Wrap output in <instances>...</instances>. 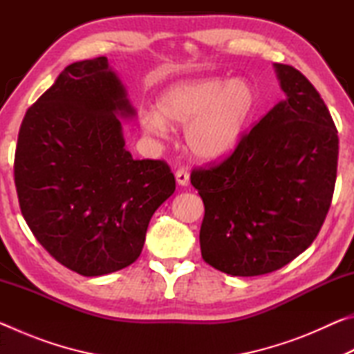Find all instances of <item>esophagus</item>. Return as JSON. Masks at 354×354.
I'll return each mask as SVG.
<instances>
[{
	"instance_id": "34e87169",
	"label": "esophagus",
	"mask_w": 354,
	"mask_h": 354,
	"mask_svg": "<svg viewBox=\"0 0 354 354\" xmlns=\"http://www.w3.org/2000/svg\"><path fill=\"white\" fill-rule=\"evenodd\" d=\"M189 179H190V173H189L187 169H184V167H181V169H178V171H176V181H178V184L187 185L189 184Z\"/></svg>"
}]
</instances>
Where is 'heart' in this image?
Returning <instances> with one entry per match:
<instances>
[{
  "instance_id": "b5f03b06",
  "label": "heart",
  "mask_w": 354,
  "mask_h": 354,
  "mask_svg": "<svg viewBox=\"0 0 354 354\" xmlns=\"http://www.w3.org/2000/svg\"><path fill=\"white\" fill-rule=\"evenodd\" d=\"M259 98L243 77H203L178 82L158 100V112H147L148 133L165 136L169 124L185 127V145L195 158L215 160L231 153L254 117Z\"/></svg>"
}]
</instances>
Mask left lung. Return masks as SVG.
Returning <instances> with one entry per match:
<instances>
[{
  "label": "left lung",
  "mask_w": 354,
  "mask_h": 354,
  "mask_svg": "<svg viewBox=\"0 0 354 354\" xmlns=\"http://www.w3.org/2000/svg\"><path fill=\"white\" fill-rule=\"evenodd\" d=\"M274 68L287 98L230 156L190 175L205 203L203 259L232 277L266 274L295 259L333 201L339 137L331 113L301 71Z\"/></svg>",
  "instance_id": "obj_1"
}]
</instances>
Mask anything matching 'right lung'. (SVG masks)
Masks as SVG:
<instances>
[{"instance_id":"obj_1","label":"right lung","mask_w":354,"mask_h":354,"mask_svg":"<svg viewBox=\"0 0 354 354\" xmlns=\"http://www.w3.org/2000/svg\"><path fill=\"white\" fill-rule=\"evenodd\" d=\"M117 112L134 109L107 59L75 62L26 111L17 140L23 217L41 247L82 277L136 262L154 211L176 189L165 160L124 149Z\"/></svg>"}]
</instances>
